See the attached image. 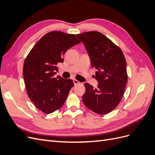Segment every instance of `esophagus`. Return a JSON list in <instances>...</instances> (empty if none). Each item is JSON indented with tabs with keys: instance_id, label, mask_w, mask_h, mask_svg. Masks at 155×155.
<instances>
[{
	"instance_id": "34e87169",
	"label": "esophagus",
	"mask_w": 155,
	"mask_h": 155,
	"mask_svg": "<svg viewBox=\"0 0 155 155\" xmlns=\"http://www.w3.org/2000/svg\"><path fill=\"white\" fill-rule=\"evenodd\" d=\"M73 81H74V85H78V84H79V82L78 80H76V79H74Z\"/></svg>"
}]
</instances>
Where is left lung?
Wrapping results in <instances>:
<instances>
[{"mask_svg":"<svg viewBox=\"0 0 155 155\" xmlns=\"http://www.w3.org/2000/svg\"><path fill=\"white\" fill-rule=\"evenodd\" d=\"M83 43L95 68L97 88L88 83L82 96L85 105L99 114H106L118 106L127 81L126 61L121 49L99 31H87L76 35Z\"/></svg>","mask_w":155,"mask_h":155,"instance_id":"left-lung-1","label":"left lung"}]
</instances>
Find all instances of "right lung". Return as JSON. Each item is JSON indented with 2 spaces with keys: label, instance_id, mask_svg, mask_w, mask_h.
I'll return each instance as SVG.
<instances>
[{
  "label": "right lung",
  "instance_id": "right-lung-1",
  "mask_svg": "<svg viewBox=\"0 0 155 155\" xmlns=\"http://www.w3.org/2000/svg\"><path fill=\"white\" fill-rule=\"evenodd\" d=\"M80 43L74 34L53 31L37 42L26 57L23 76L28 96L37 109L50 114L61 107L74 82L60 76L54 78L63 54Z\"/></svg>",
  "mask_w": 155,
  "mask_h": 155
}]
</instances>
